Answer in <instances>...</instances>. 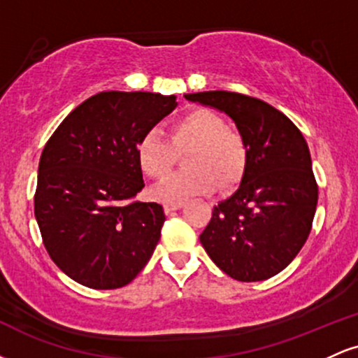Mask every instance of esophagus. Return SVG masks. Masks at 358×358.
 I'll use <instances>...</instances> for the list:
<instances>
[{
    "mask_svg": "<svg viewBox=\"0 0 358 358\" xmlns=\"http://www.w3.org/2000/svg\"><path fill=\"white\" fill-rule=\"evenodd\" d=\"M182 207H183V203H165V205H163V208H165L166 213L180 210V208H182Z\"/></svg>",
    "mask_w": 358,
    "mask_h": 358,
    "instance_id": "obj_1",
    "label": "esophagus"
}]
</instances>
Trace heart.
<instances>
[{"instance_id":"obj_1","label":"heart","mask_w":358,"mask_h":358,"mask_svg":"<svg viewBox=\"0 0 358 358\" xmlns=\"http://www.w3.org/2000/svg\"><path fill=\"white\" fill-rule=\"evenodd\" d=\"M176 151L183 153V165L151 190L155 200L182 203L190 196L205 195L236 185L248 165V145L225 119L210 109H195L178 117L170 127V139L158 131H148L139 139L136 156L139 168L150 178L159 180L170 173Z\"/></svg>"}]
</instances>
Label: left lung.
Returning <instances> with one entry per match:
<instances>
[{
	"label": "left lung",
	"instance_id": "left-lung-1",
	"mask_svg": "<svg viewBox=\"0 0 358 358\" xmlns=\"http://www.w3.org/2000/svg\"><path fill=\"white\" fill-rule=\"evenodd\" d=\"M227 114L248 145L239 187L213 207L203 249L237 281H264L296 257L318 203L311 156L299 129L268 102L227 90L187 94Z\"/></svg>",
	"mask_w": 358,
	"mask_h": 358
}]
</instances>
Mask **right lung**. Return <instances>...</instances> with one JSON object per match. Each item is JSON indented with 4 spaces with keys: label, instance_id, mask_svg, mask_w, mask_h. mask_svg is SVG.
<instances>
[{
    "label": "right lung",
    "instance_id": "obj_1",
    "mask_svg": "<svg viewBox=\"0 0 358 358\" xmlns=\"http://www.w3.org/2000/svg\"><path fill=\"white\" fill-rule=\"evenodd\" d=\"M176 106V96L99 92L45 145L35 219L48 256L79 285L122 287L153 256L165 212L136 200L145 187L136 146Z\"/></svg>",
    "mask_w": 358,
    "mask_h": 358
}]
</instances>
